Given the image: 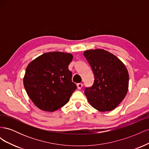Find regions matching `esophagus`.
<instances>
[{
  "mask_svg": "<svg viewBox=\"0 0 149 149\" xmlns=\"http://www.w3.org/2000/svg\"><path fill=\"white\" fill-rule=\"evenodd\" d=\"M83 87V83H78L77 84V88L78 89H81Z\"/></svg>",
  "mask_w": 149,
  "mask_h": 149,
  "instance_id": "1",
  "label": "esophagus"
}]
</instances>
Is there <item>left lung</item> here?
I'll list each match as a JSON object with an SVG mask.
<instances>
[{
    "label": "left lung",
    "mask_w": 149,
    "mask_h": 149,
    "mask_svg": "<svg viewBox=\"0 0 149 149\" xmlns=\"http://www.w3.org/2000/svg\"><path fill=\"white\" fill-rule=\"evenodd\" d=\"M83 54L94 76L93 85L84 90L88 102L99 111L114 110L128 91L127 68L118 57L103 49H89Z\"/></svg>",
    "instance_id": "obj_1"
}]
</instances>
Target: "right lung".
<instances>
[{
    "label": "right lung",
    "mask_w": 149,
    "mask_h": 149,
    "mask_svg": "<svg viewBox=\"0 0 149 149\" xmlns=\"http://www.w3.org/2000/svg\"><path fill=\"white\" fill-rule=\"evenodd\" d=\"M73 58L68 53L48 52L28 65L24 85L28 96L40 109L54 112L69 101L76 89L68 69Z\"/></svg>",
    "instance_id": "add662e5"
}]
</instances>
